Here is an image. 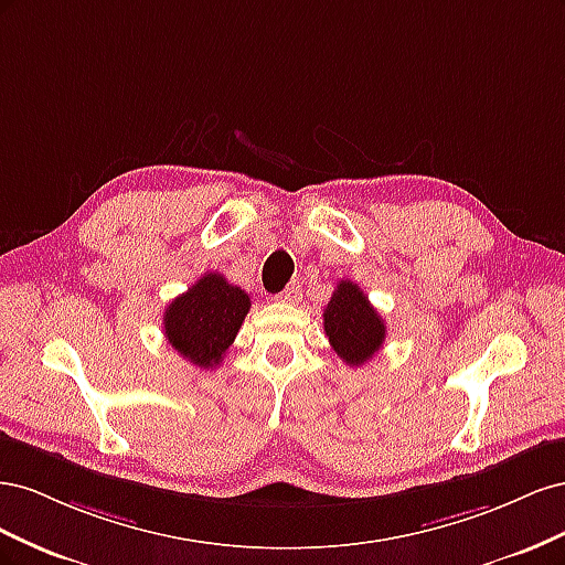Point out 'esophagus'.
Segmentation results:
<instances>
[{
    "instance_id": "esophagus-1",
    "label": "esophagus",
    "mask_w": 565,
    "mask_h": 565,
    "mask_svg": "<svg viewBox=\"0 0 565 565\" xmlns=\"http://www.w3.org/2000/svg\"><path fill=\"white\" fill-rule=\"evenodd\" d=\"M299 299H301V285H299V280L289 282L285 292L278 295L280 303H299Z\"/></svg>"
}]
</instances>
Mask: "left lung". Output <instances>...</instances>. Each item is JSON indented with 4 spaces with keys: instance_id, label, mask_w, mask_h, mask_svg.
Listing matches in <instances>:
<instances>
[{
    "instance_id": "left-lung-1",
    "label": "left lung",
    "mask_w": 565,
    "mask_h": 565,
    "mask_svg": "<svg viewBox=\"0 0 565 565\" xmlns=\"http://www.w3.org/2000/svg\"><path fill=\"white\" fill-rule=\"evenodd\" d=\"M324 334H328L337 355L351 367L365 365L386 339V324L377 309L367 301L363 289L351 280H341L322 313Z\"/></svg>"
}]
</instances>
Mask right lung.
I'll return each instance as SVG.
<instances>
[{
    "label": "right lung",
    "instance_id": "right-lung-1",
    "mask_svg": "<svg viewBox=\"0 0 565 565\" xmlns=\"http://www.w3.org/2000/svg\"><path fill=\"white\" fill-rule=\"evenodd\" d=\"M249 306L245 289L231 285L221 273H204L164 309V337L188 363L216 367L243 328Z\"/></svg>",
    "mask_w": 565,
    "mask_h": 565
}]
</instances>
